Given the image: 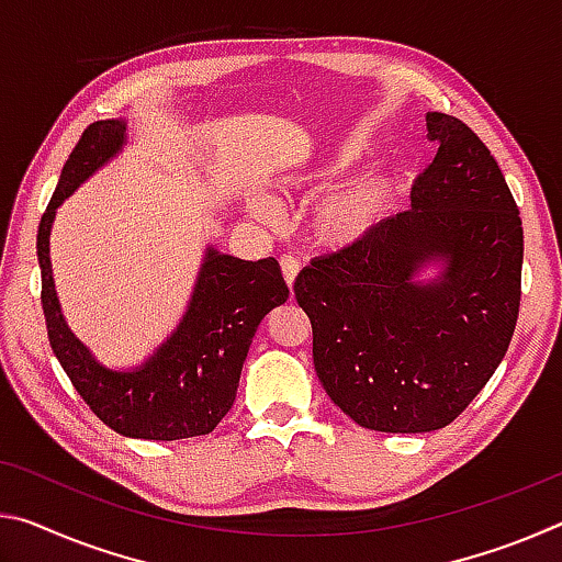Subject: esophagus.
I'll use <instances>...</instances> for the list:
<instances>
[{
	"instance_id": "obj_1",
	"label": "esophagus",
	"mask_w": 562,
	"mask_h": 562,
	"mask_svg": "<svg viewBox=\"0 0 562 562\" xmlns=\"http://www.w3.org/2000/svg\"><path fill=\"white\" fill-rule=\"evenodd\" d=\"M280 268H282V274H284V282H288V288H292L294 280H297V272H300L297 258H292V255H282Z\"/></svg>"
}]
</instances>
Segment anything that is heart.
<instances>
[{
  "label": "heart",
  "mask_w": 562,
  "mask_h": 562,
  "mask_svg": "<svg viewBox=\"0 0 562 562\" xmlns=\"http://www.w3.org/2000/svg\"><path fill=\"white\" fill-rule=\"evenodd\" d=\"M367 148L349 146L331 160L329 166L319 168L315 176L302 178L304 183H315L322 176L339 173L357 166L364 158ZM394 190V178L389 173H367L359 178H351L347 183L331 186L322 193L315 205H312L310 227L317 243L329 247H345L364 237L376 225L379 217L386 211L389 198ZM258 213L262 217L272 215V207L268 203L258 205Z\"/></svg>",
  "instance_id": "heart-1"
}]
</instances>
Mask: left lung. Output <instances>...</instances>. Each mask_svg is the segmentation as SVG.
Instances as JSON below:
<instances>
[{
    "label": "left lung",
    "mask_w": 562,
    "mask_h": 562,
    "mask_svg": "<svg viewBox=\"0 0 562 562\" xmlns=\"http://www.w3.org/2000/svg\"><path fill=\"white\" fill-rule=\"evenodd\" d=\"M426 128L436 156L414 180L412 211L294 280L322 386L359 426L384 434L459 418L506 357L520 307L522 225L496 158L449 113H429ZM429 259L447 270L416 285Z\"/></svg>",
    "instance_id": "left-lung-1"
}]
</instances>
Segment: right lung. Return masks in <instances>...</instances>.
Instances as JSON below:
<instances>
[{"instance_id": "1", "label": "right lung", "mask_w": 562, "mask_h": 562, "mask_svg": "<svg viewBox=\"0 0 562 562\" xmlns=\"http://www.w3.org/2000/svg\"><path fill=\"white\" fill-rule=\"evenodd\" d=\"M126 123L97 121L81 133L40 223L42 307L56 359L103 424L128 439L178 441L211 434L231 412L255 329L288 302L280 262L207 250L183 322L136 372H111L71 335L56 300L49 233L56 207L123 146Z\"/></svg>"}]
</instances>
